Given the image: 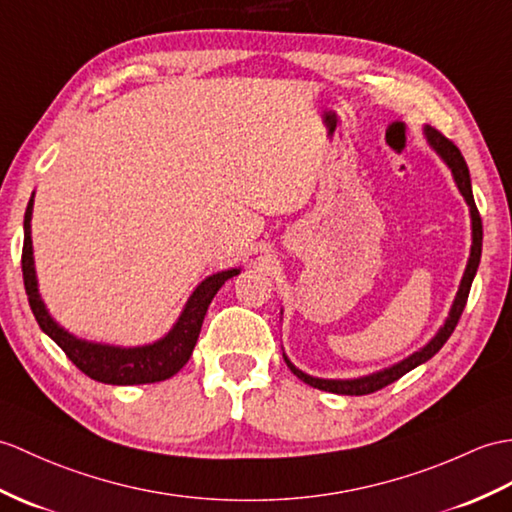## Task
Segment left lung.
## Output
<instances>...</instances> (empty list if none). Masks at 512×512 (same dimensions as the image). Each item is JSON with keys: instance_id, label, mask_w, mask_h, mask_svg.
I'll use <instances>...</instances> for the list:
<instances>
[{"instance_id": "8db88e82", "label": "left lung", "mask_w": 512, "mask_h": 512, "mask_svg": "<svg viewBox=\"0 0 512 512\" xmlns=\"http://www.w3.org/2000/svg\"><path fill=\"white\" fill-rule=\"evenodd\" d=\"M425 137L427 141H430V146L441 154L443 161L449 165L451 174H454V181L460 189L462 198L467 200L469 205V213H471V255H469V261H467V268H465V275H462V281H460V288H458V294H456V301L454 305H451L449 310V316L445 320V325L438 329V334L425 344V347L417 353H412L410 358H406L403 362L390 366V368H384V371L379 373H373V375H366V377H358V379H318V377H312L307 375L303 371H299L288 358L283 355L285 364H288L290 371L303 379L305 384H310L312 388H318V390H325V392H336V395H371V392H377L386 388L388 384L397 382L399 377H403L406 373H410L412 368H417L419 364L427 362L430 358H434V355L441 351L443 344L449 340V336L454 334V329L458 325V320L462 316V310H465L467 305V299H469V290H471V283H473V277L475 272H478V266H480V257H482V218L478 213V207H475V200H473V192H471V178H469V168L465 163V157H462L460 150L456 148L454 141H449L443 133H438L436 128L432 126H425Z\"/></svg>"}]
</instances>
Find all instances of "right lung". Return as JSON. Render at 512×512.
<instances>
[{"label":"right lung","instance_id":"1","mask_svg":"<svg viewBox=\"0 0 512 512\" xmlns=\"http://www.w3.org/2000/svg\"><path fill=\"white\" fill-rule=\"evenodd\" d=\"M34 196V194H32ZM30 218H32V198L28 202L26 218H23V251H21V270L23 285H26L30 310L37 318L39 327L50 336L58 347L65 351L67 358L74 362L82 373L102 384L113 386H133V384H154L163 382L176 375L192 358L196 340L200 334L202 320L209 310L213 296L222 288L224 281L240 275V268L222 270L218 275H211L202 281L194 294L189 296L183 314L178 316L176 325L170 334L146 344V347H111V344L87 342L71 336L56 320L47 314L45 303L39 296L37 288V272H34L32 259V237H30Z\"/></svg>","mask_w":512,"mask_h":512}]
</instances>
